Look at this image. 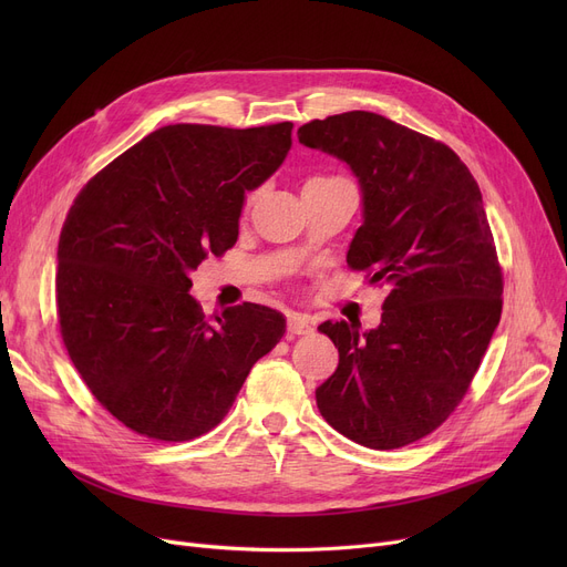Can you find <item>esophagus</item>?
<instances>
[{"label": "esophagus", "mask_w": 567, "mask_h": 567, "mask_svg": "<svg viewBox=\"0 0 567 567\" xmlns=\"http://www.w3.org/2000/svg\"><path fill=\"white\" fill-rule=\"evenodd\" d=\"M287 331H289V336H310L315 329H312V321L308 315L291 312V315H287Z\"/></svg>", "instance_id": "esophagus-1"}]
</instances>
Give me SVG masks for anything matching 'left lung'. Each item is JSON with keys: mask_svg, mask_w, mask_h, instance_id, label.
Here are the masks:
<instances>
[{"mask_svg": "<svg viewBox=\"0 0 567 567\" xmlns=\"http://www.w3.org/2000/svg\"><path fill=\"white\" fill-rule=\"evenodd\" d=\"M299 142L355 176L363 225L347 264L391 289L377 329L319 326L340 363L315 391L317 406L365 449H402L453 413L501 319L503 282L481 188L453 148L374 112L315 118Z\"/></svg>", "mask_w": 567, "mask_h": 567, "instance_id": "left-lung-1", "label": "left lung"}]
</instances>
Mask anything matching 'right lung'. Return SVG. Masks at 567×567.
<instances>
[{
    "instance_id": "1",
    "label": "right lung",
    "mask_w": 567,
    "mask_h": 567,
    "mask_svg": "<svg viewBox=\"0 0 567 567\" xmlns=\"http://www.w3.org/2000/svg\"><path fill=\"white\" fill-rule=\"evenodd\" d=\"M291 122L176 124L112 161L75 197L56 248V308L89 391L137 434L214 430L285 317L257 303L208 321L190 274L238 238L246 193L285 163Z\"/></svg>"
}]
</instances>
